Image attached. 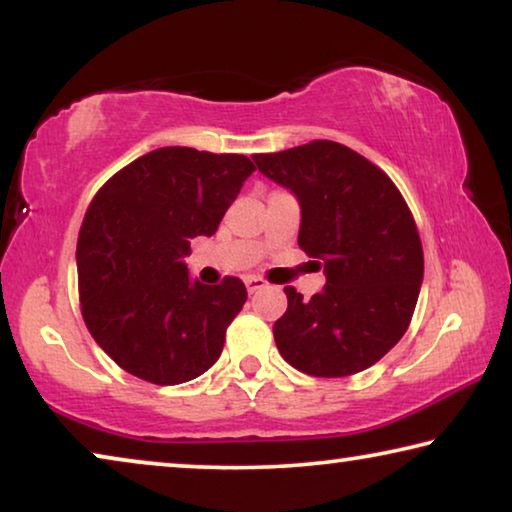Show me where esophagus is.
<instances>
[{"label": "esophagus", "mask_w": 512, "mask_h": 512, "mask_svg": "<svg viewBox=\"0 0 512 512\" xmlns=\"http://www.w3.org/2000/svg\"><path fill=\"white\" fill-rule=\"evenodd\" d=\"M244 282H246L248 293H257V291H262L266 287V282L262 280V277H257V275H248Z\"/></svg>", "instance_id": "esophagus-1"}]
</instances>
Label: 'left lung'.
<instances>
[{
	"instance_id": "obj_1",
	"label": "left lung",
	"mask_w": 512,
	"mask_h": 512,
	"mask_svg": "<svg viewBox=\"0 0 512 512\" xmlns=\"http://www.w3.org/2000/svg\"><path fill=\"white\" fill-rule=\"evenodd\" d=\"M300 203L298 246L323 259L325 287L273 325L284 361L311 377H348L377 363L409 329L424 257L409 205L384 171L339 142L253 155Z\"/></svg>"
}]
</instances>
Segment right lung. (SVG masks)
Segmentation results:
<instances>
[{
    "mask_svg": "<svg viewBox=\"0 0 512 512\" xmlns=\"http://www.w3.org/2000/svg\"><path fill=\"white\" fill-rule=\"evenodd\" d=\"M255 171L246 155L164 146L117 171L85 212L76 246L81 311L101 350L131 375L183 384L221 357L248 298L239 277H189L194 237H212Z\"/></svg>",
    "mask_w": 512,
    "mask_h": 512,
    "instance_id": "add662e5",
    "label": "right lung"
}]
</instances>
